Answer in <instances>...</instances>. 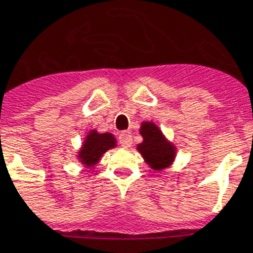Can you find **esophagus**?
<instances>
[{
    "label": "esophagus",
    "instance_id": "obj_1",
    "mask_svg": "<svg viewBox=\"0 0 253 253\" xmlns=\"http://www.w3.org/2000/svg\"><path fill=\"white\" fill-rule=\"evenodd\" d=\"M119 143L122 144L125 148H128L132 143V135H131L130 131H123L119 135Z\"/></svg>",
    "mask_w": 253,
    "mask_h": 253
}]
</instances>
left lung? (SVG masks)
<instances>
[{
    "instance_id": "obj_1",
    "label": "left lung",
    "mask_w": 253,
    "mask_h": 253,
    "mask_svg": "<svg viewBox=\"0 0 253 253\" xmlns=\"http://www.w3.org/2000/svg\"><path fill=\"white\" fill-rule=\"evenodd\" d=\"M139 132L143 142L136 146V150L140 152L150 169L159 172L172 165L176 157V147L167 140L155 123L148 121L142 122Z\"/></svg>"
}]
</instances>
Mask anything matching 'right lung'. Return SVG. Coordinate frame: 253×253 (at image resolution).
<instances>
[{
  "mask_svg": "<svg viewBox=\"0 0 253 253\" xmlns=\"http://www.w3.org/2000/svg\"><path fill=\"white\" fill-rule=\"evenodd\" d=\"M117 147V139L110 132H98L96 130L88 131V134L84 136L82 147L78 152V161L84 166L91 169L96 163L101 161L102 155L110 148Z\"/></svg>",
  "mask_w": 253,
  "mask_h": 253,
  "instance_id": "add662e5",
  "label": "right lung"
}]
</instances>
